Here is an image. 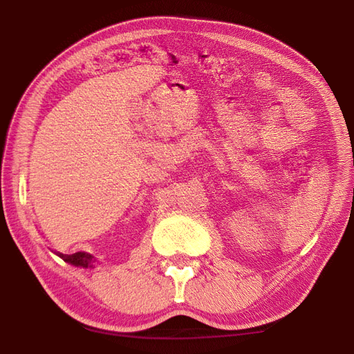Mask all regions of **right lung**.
<instances>
[{
  "mask_svg": "<svg viewBox=\"0 0 354 354\" xmlns=\"http://www.w3.org/2000/svg\"><path fill=\"white\" fill-rule=\"evenodd\" d=\"M61 257L71 263L74 266H82V268H93V263H94V257L91 254H86V252H76V254H71V255H66V254H61Z\"/></svg>",
  "mask_w": 354,
  "mask_h": 354,
  "instance_id": "add662e5",
  "label": "right lung"
}]
</instances>
